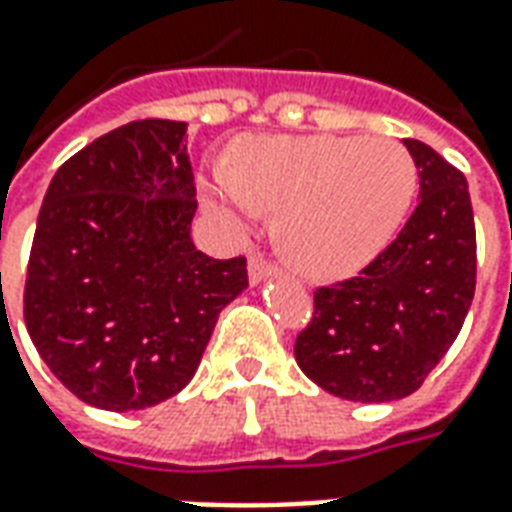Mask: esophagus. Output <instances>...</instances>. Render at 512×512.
I'll list each match as a JSON object with an SVG mask.
<instances>
[{
    "mask_svg": "<svg viewBox=\"0 0 512 512\" xmlns=\"http://www.w3.org/2000/svg\"><path fill=\"white\" fill-rule=\"evenodd\" d=\"M274 274H277V268L271 266L266 257L263 255L249 257V282H252V285H260L263 279L274 277Z\"/></svg>",
    "mask_w": 512,
    "mask_h": 512,
    "instance_id": "34e87169",
    "label": "esophagus"
}]
</instances>
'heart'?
<instances>
[{
    "instance_id": "heart-1",
    "label": "heart",
    "mask_w": 512,
    "mask_h": 512,
    "mask_svg": "<svg viewBox=\"0 0 512 512\" xmlns=\"http://www.w3.org/2000/svg\"><path fill=\"white\" fill-rule=\"evenodd\" d=\"M417 194V164L395 139L312 134L249 139L205 186L233 227L277 213L274 244L310 279L362 271L395 238Z\"/></svg>"
}]
</instances>
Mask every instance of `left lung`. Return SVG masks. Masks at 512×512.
<instances>
[{
  "mask_svg": "<svg viewBox=\"0 0 512 512\" xmlns=\"http://www.w3.org/2000/svg\"><path fill=\"white\" fill-rule=\"evenodd\" d=\"M419 205L359 277L315 290L296 362L329 395L386 403L417 392L472 307L477 238L463 172L417 139Z\"/></svg>",
  "mask_w": 512,
  "mask_h": 512,
  "instance_id": "8db88e82",
  "label": "left lung"
}]
</instances>
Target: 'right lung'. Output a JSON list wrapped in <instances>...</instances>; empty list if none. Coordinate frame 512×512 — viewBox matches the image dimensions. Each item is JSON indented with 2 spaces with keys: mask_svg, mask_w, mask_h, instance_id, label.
Here are the masks:
<instances>
[{
  "mask_svg": "<svg viewBox=\"0 0 512 512\" xmlns=\"http://www.w3.org/2000/svg\"><path fill=\"white\" fill-rule=\"evenodd\" d=\"M197 211L186 123L136 120L51 178L29 252L24 321L73 395L139 411L197 373L219 312L249 285L246 260L191 241Z\"/></svg>",
  "mask_w": 512,
  "mask_h": 512,
  "instance_id": "obj_1",
  "label": "right lung"
}]
</instances>
